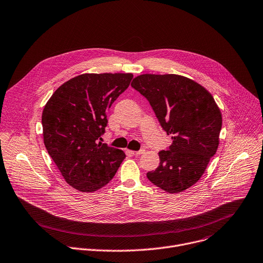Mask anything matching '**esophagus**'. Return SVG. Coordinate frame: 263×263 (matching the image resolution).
<instances>
[{
  "instance_id": "esophagus-1",
  "label": "esophagus",
  "mask_w": 263,
  "mask_h": 263,
  "mask_svg": "<svg viewBox=\"0 0 263 263\" xmlns=\"http://www.w3.org/2000/svg\"><path fill=\"white\" fill-rule=\"evenodd\" d=\"M144 152H145L144 149H141V150H139V151H130V153H131L132 155H135V156H138V155L142 154Z\"/></svg>"
}]
</instances>
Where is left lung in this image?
<instances>
[{"label":"left lung","instance_id":"8db88e82","mask_svg":"<svg viewBox=\"0 0 263 263\" xmlns=\"http://www.w3.org/2000/svg\"><path fill=\"white\" fill-rule=\"evenodd\" d=\"M132 88L150 103L172 145L159 151V165L148 179L169 193L196 183L217 151L222 126L220 110L210 92L176 74H142Z\"/></svg>","mask_w":263,"mask_h":263}]
</instances>
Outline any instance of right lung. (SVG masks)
<instances>
[{"mask_svg": "<svg viewBox=\"0 0 263 263\" xmlns=\"http://www.w3.org/2000/svg\"><path fill=\"white\" fill-rule=\"evenodd\" d=\"M132 79L131 73L82 74L58 88L44 108L45 147L65 180L82 192L106 185L126 157L98 140L109 108Z\"/></svg>", "mask_w": 263, "mask_h": 263, "instance_id": "right-lung-1", "label": "right lung"}]
</instances>
